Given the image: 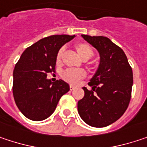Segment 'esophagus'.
Listing matches in <instances>:
<instances>
[{
    "mask_svg": "<svg viewBox=\"0 0 147 147\" xmlns=\"http://www.w3.org/2000/svg\"><path fill=\"white\" fill-rule=\"evenodd\" d=\"M70 89L72 91V90H74V89H75V87H74L73 85H71V86H70Z\"/></svg>",
    "mask_w": 147,
    "mask_h": 147,
    "instance_id": "obj_1",
    "label": "esophagus"
}]
</instances>
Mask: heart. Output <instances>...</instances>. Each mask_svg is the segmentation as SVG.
<instances>
[{"label":"heart","instance_id":"b5f03b06","mask_svg":"<svg viewBox=\"0 0 147 147\" xmlns=\"http://www.w3.org/2000/svg\"><path fill=\"white\" fill-rule=\"evenodd\" d=\"M76 52L78 55L84 60H88L93 55L92 48L87 43H78L75 45ZM64 52V48H60L56 55V61L60 63L61 57ZM86 71L82 69H67L62 73V77L68 82L76 83L80 79H82L86 76Z\"/></svg>","mask_w":147,"mask_h":147}]
</instances>
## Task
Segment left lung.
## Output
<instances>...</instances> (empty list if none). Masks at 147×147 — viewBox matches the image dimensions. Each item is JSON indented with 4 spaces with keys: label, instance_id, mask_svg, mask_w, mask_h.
Here are the masks:
<instances>
[{
    "label": "left lung",
    "instance_id": "left-lung-1",
    "mask_svg": "<svg viewBox=\"0 0 147 147\" xmlns=\"http://www.w3.org/2000/svg\"><path fill=\"white\" fill-rule=\"evenodd\" d=\"M99 53L98 68L90 80L91 90L78 101L80 117L90 126L105 127L118 120L127 109L133 85V72L123 49L107 37L82 35Z\"/></svg>",
    "mask_w": 147,
    "mask_h": 147
}]
</instances>
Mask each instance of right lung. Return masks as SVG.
I'll return each mask as SVG.
<instances>
[{
	"instance_id": "right-lung-1",
	"label": "right lung",
	"mask_w": 147,
	"mask_h": 147,
	"mask_svg": "<svg viewBox=\"0 0 147 147\" xmlns=\"http://www.w3.org/2000/svg\"><path fill=\"white\" fill-rule=\"evenodd\" d=\"M75 35H52L27 48L13 71L12 92L22 113L34 121L49 118L56 109L60 98L69 92L68 83L62 80L52 82L48 73L55 72L56 55Z\"/></svg>"
}]
</instances>
